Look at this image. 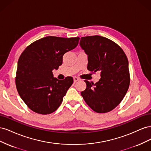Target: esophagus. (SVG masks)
Returning a JSON list of instances; mask_svg holds the SVG:
<instances>
[{"label": "esophagus", "mask_w": 151, "mask_h": 151, "mask_svg": "<svg viewBox=\"0 0 151 151\" xmlns=\"http://www.w3.org/2000/svg\"><path fill=\"white\" fill-rule=\"evenodd\" d=\"M79 81V79L77 78V77H74V83H77V82Z\"/></svg>", "instance_id": "obj_1"}]
</instances>
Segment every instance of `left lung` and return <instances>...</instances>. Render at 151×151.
<instances>
[{
  "label": "left lung",
  "mask_w": 151,
  "mask_h": 151,
  "mask_svg": "<svg viewBox=\"0 0 151 151\" xmlns=\"http://www.w3.org/2000/svg\"><path fill=\"white\" fill-rule=\"evenodd\" d=\"M79 45L88 55V69L100 72L96 83L84 81L81 92L86 103L99 113L111 111L122 101L130 84L129 61L125 53L113 41L101 36L82 37Z\"/></svg>",
  "instance_id": "obj_1"
}]
</instances>
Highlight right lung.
Masks as SVG:
<instances>
[{
  "label": "right lung",
  "instance_id": "obj_1",
  "mask_svg": "<svg viewBox=\"0 0 151 151\" xmlns=\"http://www.w3.org/2000/svg\"><path fill=\"white\" fill-rule=\"evenodd\" d=\"M79 38L47 36L31 43L17 63L16 85L20 97L32 111L47 115L56 111L68 89L72 77L58 80L52 70L62 64L63 56L75 48Z\"/></svg>",
  "mask_w": 151,
  "mask_h": 151
}]
</instances>
